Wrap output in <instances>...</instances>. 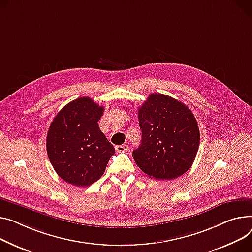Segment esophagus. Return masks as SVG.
Masks as SVG:
<instances>
[{"mask_svg":"<svg viewBox=\"0 0 252 252\" xmlns=\"http://www.w3.org/2000/svg\"><path fill=\"white\" fill-rule=\"evenodd\" d=\"M127 149H128V147H127V145H119V146H115V150H116V152H119V153H124V152H126V151H127Z\"/></svg>","mask_w":252,"mask_h":252,"instance_id":"obj_1","label":"esophagus"}]
</instances>
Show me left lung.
<instances>
[{
    "mask_svg": "<svg viewBox=\"0 0 252 252\" xmlns=\"http://www.w3.org/2000/svg\"><path fill=\"white\" fill-rule=\"evenodd\" d=\"M141 146L132 152L139 168L149 177L170 180L186 173L199 146V129L190 109L160 93L149 95L139 107Z\"/></svg>",
    "mask_w": 252,
    "mask_h": 252,
    "instance_id": "left-lung-1",
    "label": "left lung"
}]
</instances>
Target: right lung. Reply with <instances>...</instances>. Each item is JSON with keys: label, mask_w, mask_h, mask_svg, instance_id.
<instances>
[{"label": "right lung", "mask_w": 252, "mask_h": 252, "mask_svg": "<svg viewBox=\"0 0 252 252\" xmlns=\"http://www.w3.org/2000/svg\"><path fill=\"white\" fill-rule=\"evenodd\" d=\"M104 108L89 97L66 104L50 124L46 137L48 159L58 175L76 187H88L105 171L114 147L100 130Z\"/></svg>", "instance_id": "add662e5"}]
</instances>
